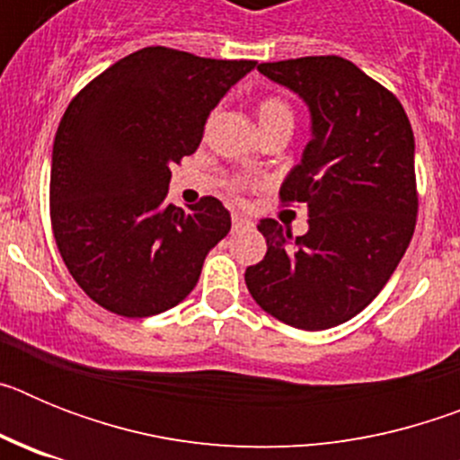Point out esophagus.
Returning <instances> with one entry per match:
<instances>
[{
  "mask_svg": "<svg viewBox=\"0 0 460 460\" xmlns=\"http://www.w3.org/2000/svg\"><path fill=\"white\" fill-rule=\"evenodd\" d=\"M249 218L246 217H242V214H233V227L234 230H237V227H242V226H249Z\"/></svg>",
  "mask_w": 460,
  "mask_h": 460,
  "instance_id": "34e87169",
  "label": "esophagus"
}]
</instances>
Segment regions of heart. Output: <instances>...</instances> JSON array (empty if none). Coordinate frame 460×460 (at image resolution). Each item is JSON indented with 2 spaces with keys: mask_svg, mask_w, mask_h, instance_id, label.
<instances>
[{
  "mask_svg": "<svg viewBox=\"0 0 460 460\" xmlns=\"http://www.w3.org/2000/svg\"><path fill=\"white\" fill-rule=\"evenodd\" d=\"M258 117L260 124H262V131H270V128H276V126H288V128L295 126V110H292V105L283 96H276V93L260 99ZM226 186L233 195H242L243 190L249 189V181L242 180V177H230Z\"/></svg>",
  "mask_w": 460,
  "mask_h": 460,
  "instance_id": "b5f03b06",
  "label": "heart"
}]
</instances>
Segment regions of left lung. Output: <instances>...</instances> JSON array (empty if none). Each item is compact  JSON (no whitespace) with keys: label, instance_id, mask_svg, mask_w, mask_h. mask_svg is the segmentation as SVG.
<instances>
[{"label":"left lung","instance_id":"1","mask_svg":"<svg viewBox=\"0 0 460 460\" xmlns=\"http://www.w3.org/2000/svg\"><path fill=\"white\" fill-rule=\"evenodd\" d=\"M258 71L311 108L313 137L279 193L283 207H308V233L292 237L262 218L267 255L243 279L280 323L336 327L376 299L412 239V126L401 101L343 57L265 62Z\"/></svg>","mask_w":460,"mask_h":460}]
</instances>
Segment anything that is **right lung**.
<instances>
[{"instance_id":"right-lung-1","label":"right lung","mask_w":460,"mask_h":460,"mask_svg":"<svg viewBox=\"0 0 460 460\" xmlns=\"http://www.w3.org/2000/svg\"><path fill=\"white\" fill-rule=\"evenodd\" d=\"M255 66L164 46L126 55L84 84L52 147L50 223L84 295L149 318L189 295L230 233L221 200L168 205L170 168L198 149L209 112Z\"/></svg>"}]
</instances>
